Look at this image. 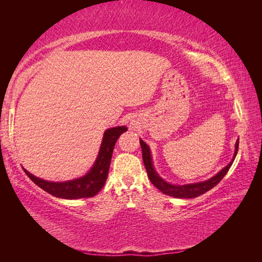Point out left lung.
Here are the masks:
<instances>
[{"label":"left lung","mask_w":262,"mask_h":262,"mask_svg":"<svg viewBox=\"0 0 262 262\" xmlns=\"http://www.w3.org/2000/svg\"><path fill=\"white\" fill-rule=\"evenodd\" d=\"M140 143L142 146L143 162L146 168L149 180H151L153 185L157 187L159 190L162 191L164 194H168V196L174 197V198H194L205 192H207L211 188H214L217 183L223 179L224 176L227 173V171L230 170L231 165L233 164V162H234V159L236 157L237 149H238V138H237V141L235 143L234 154H233V159L231 160V162L226 166H224V168L220 172H217L215 176L209 178V179L205 181H200V182L187 183V185H172V183L166 182L164 179H162V178L159 176L158 172L155 171L149 146L143 140H141V138H140Z\"/></svg>","instance_id":"left-lung-1"}]
</instances>
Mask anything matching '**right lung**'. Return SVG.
<instances>
[{
	"label": "right lung",
	"instance_id": "1",
	"mask_svg": "<svg viewBox=\"0 0 262 262\" xmlns=\"http://www.w3.org/2000/svg\"><path fill=\"white\" fill-rule=\"evenodd\" d=\"M126 130V126H117L105 129L101 145H100L98 157L96 161H94L93 165L91 166V169L83 177L69 181L54 182L40 179V178L31 174L26 169H24V171L38 187H40L46 192L53 194L55 197L63 199H80L93 197L104 186L108 177L115 144L119 136Z\"/></svg>",
	"mask_w": 262,
	"mask_h": 262
}]
</instances>
